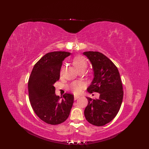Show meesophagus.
<instances>
[{"label": "esophagus", "instance_id": "esophagus-1", "mask_svg": "<svg viewBox=\"0 0 149 149\" xmlns=\"http://www.w3.org/2000/svg\"><path fill=\"white\" fill-rule=\"evenodd\" d=\"M80 98V97H79V96H77V95H74V100H77L78 98Z\"/></svg>", "mask_w": 149, "mask_h": 149}]
</instances>
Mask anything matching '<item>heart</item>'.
I'll use <instances>...</instances> for the list:
<instances>
[{
    "mask_svg": "<svg viewBox=\"0 0 149 149\" xmlns=\"http://www.w3.org/2000/svg\"><path fill=\"white\" fill-rule=\"evenodd\" d=\"M73 64L76 69L79 70V72L82 70H85L88 66V63L83 57L81 56H78L74 58ZM63 72V69L61 70L60 74L61 75ZM83 88V84L81 82L74 81L70 83L69 86V90L71 91L74 93H79L81 92Z\"/></svg>",
    "mask_w": 149,
    "mask_h": 149,
    "instance_id": "1",
    "label": "heart"
}]
</instances>
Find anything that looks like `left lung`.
Returning a JSON list of instances; mask_svg holds the SVG:
<instances>
[{
	"instance_id": "left-lung-1",
	"label": "left lung",
	"mask_w": 149,
	"mask_h": 149,
	"mask_svg": "<svg viewBox=\"0 0 149 149\" xmlns=\"http://www.w3.org/2000/svg\"><path fill=\"white\" fill-rule=\"evenodd\" d=\"M83 54L91 62L94 72V78L87 91L100 93L99 99L87 97L85 118L94 126H104L115 118L121 107L124 92L120 75L113 63L102 53L87 51Z\"/></svg>"
}]
</instances>
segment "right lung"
Masks as SVG:
<instances>
[{
  "instance_id": "obj_1",
  "label": "right lung",
  "mask_w": 149,
  "mask_h": 149,
  "mask_svg": "<svg viewBox=\"0 0 149 149\" xmlns=\"http://www.w3.org/2000/svg\"><path fill=\"white\" fill-rule=\"evenodd\" d=\"M70 53L55 51L45 54L34 65L28 81L29 99L39 118L57 125L65 121L74 103V95L65 93L62 100L55 93L54 83L60 79L62 62Z\"/></svg>"
}]
</instances>
